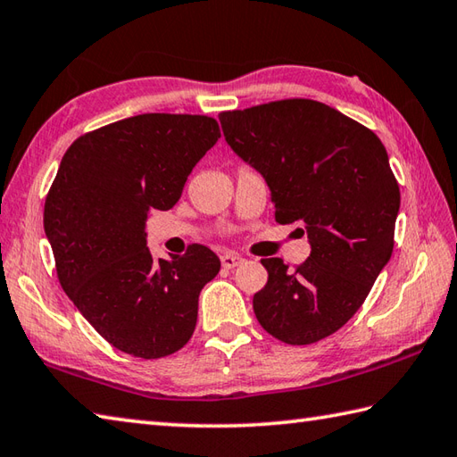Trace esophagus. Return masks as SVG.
<instances>
[{"label": "esophagus", "mask_w": 457, "mask_h": 457, "mask_svg": "<svg viewBox=\"0 0 457 457\" xmlns=\"http://www.w3.org/2000/svg\"><path fill=\"white\" fill-rule=\"evenodd\" d=\"M220 262H222V266L230 270V268H237L245 262V258H242L240 254H235V253H225L220 256Z\"/></svg>", "instance_id": "34e87169"}]
</instances>
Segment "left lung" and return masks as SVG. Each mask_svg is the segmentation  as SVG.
Here are the masks:
<instances>
[{"mask_svg":"<svg viewBox=\"0 0 457 457\" xmlns=\"http://www.w3.org/2000/svg\"><path fill=\"white\" fill-rule=\"evenodd\" d=\"M227 144L264 177L282 225L302 222L310 258L295 270L262 260L260 325L287 345H310L345 325L388 264L400 209L388 155L369 128L328 104L278 100L220 112Z\"/></svg>","mask_w":457,"mask_h":457,"instance_id":"obj_1","label":"left lung"}]
</instances>
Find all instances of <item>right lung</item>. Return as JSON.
<instances>
[{"label": "right lung", "mask_w": 457, "mask_h": 457, "mask_svg": "<svg viewBox=\"0 0 457 457\" xmlns=\"http://www.w3.org/2000/svg\"><path fill=\"white\" fill-rule=\"evenodd\" d=\"M219 137L209 116L139 114L80 136L62 155L43 215L59 282L128 355L179 351L197 325L201 290L219 274V256L201 245L155 260L145 232L150 211L179 201Z\"/></svg>", "instance_id": "right-lung-1"}]
</instances>
